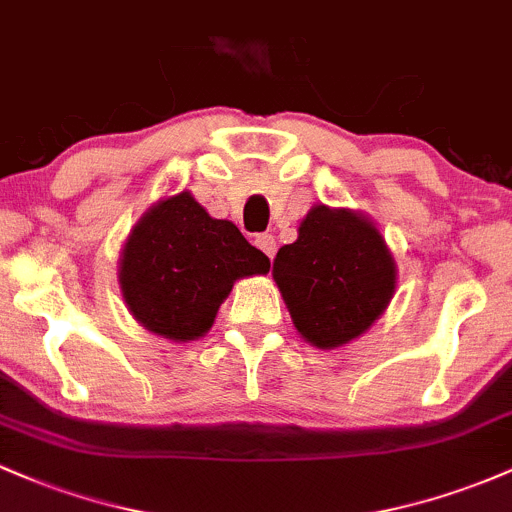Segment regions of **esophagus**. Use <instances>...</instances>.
I'll return each mask as SVG.
<instances>
[{"instance_id": "obj_1", "label": "esophagus", "mask_w": 512, "mask_h": 512, "mask_svg": "<svg viewBox=\"0 0 512 512\" xmlns=\"http://www.w3.org/2000/svg\"><path fill=\"white\" fill-rule=\"evenodd\" d=\"M255 245L260 247L262 252H265L269 260H274V255H277V240H274L272 233H260V235H255Z\"/></svg>"}]
</instances>
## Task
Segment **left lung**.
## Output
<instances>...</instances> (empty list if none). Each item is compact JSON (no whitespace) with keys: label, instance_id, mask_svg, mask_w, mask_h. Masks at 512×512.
<instances>
[{"label":"left lung","instance_id":"1","mask_svg":"<svg viewBox=\"0 0 512 512\" xmlns=\"http://www.w3.org/2000/svg\"><path fill=\"white\" fill-rule=\"evenodd\" d=\"M272 272L296 330L323 350L362 335L396 289V265L379 230L328 206L308 211L299 240L277 252Z\"/></svg>","mask_w":512,"mask_h":512}]
</instances>
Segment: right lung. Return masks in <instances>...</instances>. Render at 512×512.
<instances>
[{
  "mask_svg": "<svg viewBox=\"0 0 512 512\" xmlns=\"http://www.w3.org/2000/svg\"><path fill=\"white\" fill-rule=\"evenodd\" d=\"M265 272V252L182 192L153 206L133 228L121 257V289L138 323L187 342L211 328L235 279Z\"/></svg>",
  "mask_w": 512,
  "mask_h": 512,
  "instance_id": "1",
  "label": "right lung"
}]
</instances>
